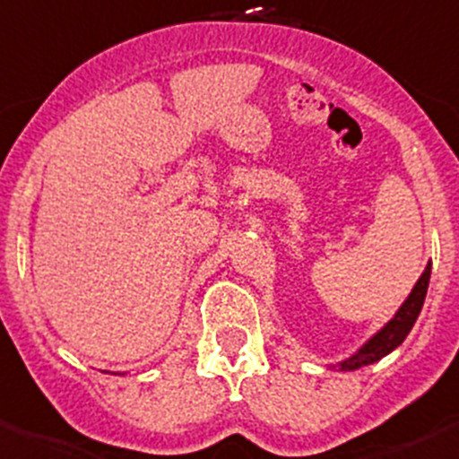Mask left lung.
<instances>
[{
  "instance_id": "1",
  "label": "left lung",
  "mask_w": 459,
  "mask_h": 459,
  "mask_svg": "<svg viewBox=\"0 0 459 459\" xmlns=\"http://www.w3.org/2000/svg\"><path fill=\"white\" fill-rule=\"evenodd\" d=\"M429 280H430V262L424 268V273L420 275V280L415 281L413 290L409 293V298L404 299L397 313L379 328L375 335L368 337L358 351H355L351 358L342 359L337 362V368L340 371H355V368H362L368 367V364L379 362L382 358H386L391 351H395L402 342L406 340V335L411 333L413 328L415 319H418L420 311L424 307V298H427V290H429Z\"/></svg>"
}]
</instances>
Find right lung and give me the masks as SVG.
Segmentation results:
<instances>
[{
    "mask_svg": "<svg viewBox=\"0 0 459 459\" xmlns=\"http://www.w3.org/2000/svg\"><path fill=\"white\" fill-rule=\"evenodd\" d=\"M117 375H119V373H117Z\"/></svg>",
    "mask_w": 459,
    "mask_h": 459,
    "instance_id": "add662e5",
    "label": "right lung"
}]
</instances>
